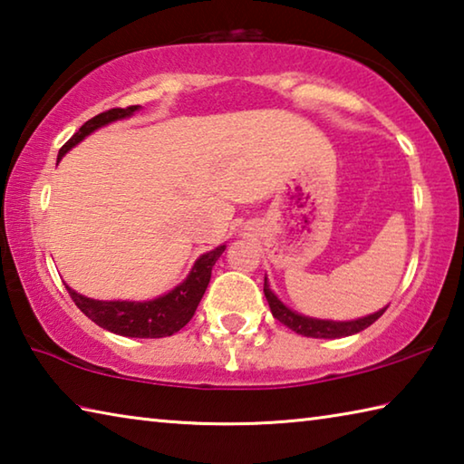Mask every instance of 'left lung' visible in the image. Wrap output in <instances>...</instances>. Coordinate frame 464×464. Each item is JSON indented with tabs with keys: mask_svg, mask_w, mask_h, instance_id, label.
<instances>
[{
	"mask_svg": "<svg viewBox=\"0 0 464 464\" xmlns=\"http://www.w3.org/2000/svg\"><path fill=\"white\" fill-rule=\"evenodd\" d=\"M264 295L268 298L270 311L274 319H278L280 324H285L288 329L301 334L304 337H325V340H334V337H345V335H354L358 332H362L368 325H372L376 319H379L387 307L372 313V315L356 319V321H325V319H313V317H304L298 315V313L290 311L286 304H282L280 298L272 293L268 278H264Z\"/></svg>",
	"mask_w": 464,
	"mask_h": 464,
	"instance_id": "8db88e82",
	"label": "left lung"
}]
</instances>
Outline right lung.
Masks as SVG:
<instances>
[{"label": "right lung", "instance_id": "obj_1", "mask_svg": "<svg viewBox=\"0 0 464 464\" xmlns=\"http://www.w3.org/2000/svg\"><path fill=\"white\" fill-rule=\"evenodd\" d=\"M135 110H139V106L110 108L106 112L93 116L61 147L57 161H61L63 155L88 137L90 132L104 127V124L127 119ZM225 247L227 246H218L217 249L208 251V254L200 256L182 285L169 290L168 295L153 298V301H96V298H88L75 293L73 288H65L83 315L90 317L96 325L108 329V332L124 337H166L179 332L194 317L196 307H198L204 290H207L210 282L213 266L221 257Z\"/></svg>", "mask_w": 464, "mask_h": 464}]
</instances>
